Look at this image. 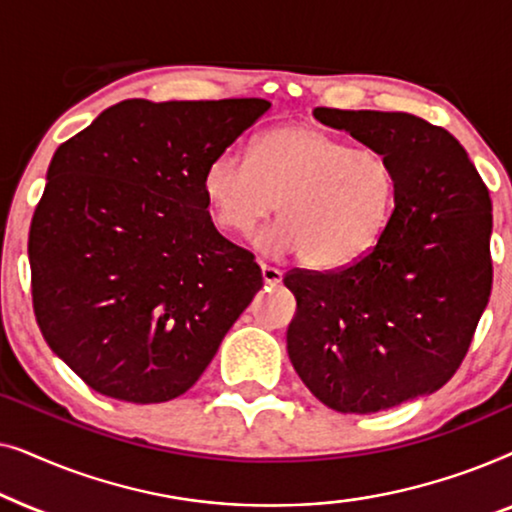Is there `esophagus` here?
I'll return each instance as SVG.
<instances>
[{
  "label": "esophagus",
  "instance_id": "obj_1",
  "mask_svg": "<svg viewBox=\"0 0 512 512\" xmlns=\"http://www.w3.org/2000/svg\"><path fill=\"white\" fill-rule=\"evenodd\" d=\"M261 275H263V284L265 286H277L282 282V270L272 268V265H261Z\"/></svg>",
  "mask_w": 512,
  "mask_h": 512
}]
</instances>
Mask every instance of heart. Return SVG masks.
<instances>
[{
  "instance_id": "heart-1",
  "label": "heart",
  "mask_w": 512,
  "mask_h": 512,
  "mask_svg": "<svg viewBox=\"0 0 512 512\" xmlns=\"http://www.w3.org/2000/svg\"><path fill=\"white\" fill-rule=\"evenodd\" d=\"M202 191L226 233L249 235L277 209L282 221L256 237L258 249L303 251L314 268L335 270L366 258L387 235L398 172L384 151L354 149L310 125H282L256 139L251 158L216 156Z\"/></svg>"
}]
</instances>
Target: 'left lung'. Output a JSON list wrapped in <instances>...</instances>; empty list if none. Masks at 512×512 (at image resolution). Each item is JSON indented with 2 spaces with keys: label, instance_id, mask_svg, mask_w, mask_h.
I'll return each mask as SVG.
<instances>
[{
  "label": "left lung",
  "instance_id": "8db88e82",
  "mask_svg": "<svg viewBox=\"0 0 512 512\" xmlns=\"http://www.w3.org/2000/svg\"><path fill=\"white\" fill-rule=\"evenodd\" d=\"M314 118L398 172L394 221L366 258L284 277L300 380L331 410L370 415L433 394L464 361L492 293V200L464 146L424 118L328 107Z\"/></svg>",
  "mask_w": 512,
  "mask_h": 512
}]
</instances>
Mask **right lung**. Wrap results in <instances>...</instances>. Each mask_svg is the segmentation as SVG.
I'll return each instance as SVG.
<instances>
[{
  "label": "right lung",
  "mask_w": 512,
  "mask_h": 512,
  "mask_svg": "<svg viewBox=\"0 0 512 512\" xmlns=\"http://www.w3.org/2000/svg\"><path fill=\"white\" fill-rule=\"evenodd\" d=\"M268 109L123 100L58 146L27 242L32 305L97 394H186L263 286L254 256L214 228L202 174Z\"/></svg>",
  "instance_id": "add662e5"
}]
</instances>
